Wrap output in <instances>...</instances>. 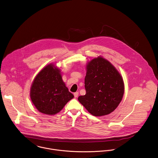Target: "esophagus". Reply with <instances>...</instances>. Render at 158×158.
I'll list each match as a JSON object with an SVG mask.
<instances>
[{"instance_id": "esophagus-1", "label": "esophagus", "mask_w": 158, "mask_h": 158, "mask_svg": "<svg viewBox=\"0 0 158 158\" xmlns=\"http://www.w3.org/2000/svg\"><path fill=\"white\" fill-rule=\"evenodd\" d=\"M78 95H79V92H75V93H74V97L75 98H77V96H78Z\"/></svg>"}]
</instances>
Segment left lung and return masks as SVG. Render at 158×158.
Listing matches in <instances>:
<instances>
[{
    "mask_svg": "<svg viewBox=\"0 0 158 158\" xmlns=\"http://www.w3.org/2000/svg\"><path fill=\"white\" fill-rule=\"evenodd\" d=\"M86 69V94L79 96L78 100L94 116L108 115L118 107L123 98V78L111 63L101 57L90 61Z\"/></svg>",
    "mask_w": 158,
    "mask_h": 158,
    "instance_id": "1",
    "label": "left lung"
}]
</instances>
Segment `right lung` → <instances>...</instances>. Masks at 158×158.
I'll return each mask as SVG.
<instances>
[{"label": "right lung", "mask_w": 158, "mask_h": 158, "mask_svg": "<svg viewBox=\"0 0 158 158\" xmlns=\"http://www.w3.org/2000/svg\"><path fill=\"white\" fill-rule=\"evenodd\" d=\"M31 98L37 110L55 115L74 98L62 80L60 70L51 63L36 75L31 89Z\"/></svg>", "instance_id": "add662e5"}]
</instances>
